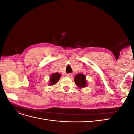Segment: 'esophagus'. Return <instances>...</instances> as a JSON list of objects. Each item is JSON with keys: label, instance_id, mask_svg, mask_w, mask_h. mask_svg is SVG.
<instances>
[{"label": "esophagus", "instance_id": "obj_1", "mask_svg": "<svg viewBox=\"0 0 134 134\" xmlns=\"http://www.w3.org/2000/svg\"><path fill=\"white\" fill-rule=\"evenodd\" d=\"M72 75L71 74V73H69V74H66V76H69V77H70V76H71Z\"/></svg>", "mask_w": 134, "mask_h": 134}]
</instances>
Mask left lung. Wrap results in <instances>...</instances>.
<instances>
[{
  "label": "left lung",
  "mask_w": 134,
  "mask_h": 134,
  "mask_svg": "<svg viewBox=\"0 0 134 134\" xmlns=\"http://www.w3.org/2000/svg\"><path fill=\"white\" fill-rule=\"evenodd\" d=\"M86 77L83 74H78L75 75L74 82L76 85L79 88L86 87L87 86Z\"/></svg>",
  "instance_id": "1"
}]
</instances>
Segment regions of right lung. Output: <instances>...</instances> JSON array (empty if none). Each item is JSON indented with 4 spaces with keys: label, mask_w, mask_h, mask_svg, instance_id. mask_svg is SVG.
Here are the masks:
<instances>
[{
    "label": "right lung",
    "mask_w": 134,
    "mask_h": 134,
    "mask_svg": "<svg viewBox=\"0 0 134 134\" xmlns=\"http://www.w3.org/2000/svg\"><path fill=\"white\" fill-rule=\"evenodd\" d=\"M61 76V75L58 73V72H56L55 74H52L50 76V86H52V85L55 84L56 83L58 82V80L60 79V78Z\"/></svg>",
    "instance_id": "1"
}]
</instances>
